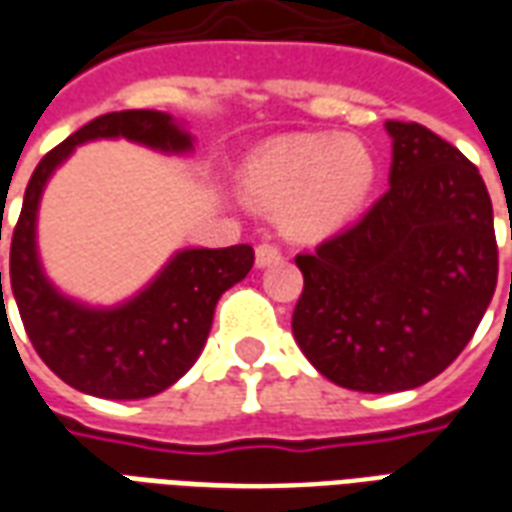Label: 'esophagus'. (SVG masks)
Listing matches in <instances>:
<instances>
[{
  "instance_id": "1",
  "label": "esophagus",
  "mask_w": 512,
  "mask_h": 512,
  "mask_svg": "<svg viewBox=\"0 0 512 512\" xmlns=\"http://www.w3.org/2000/svg\"><path fill=\"white\" fill-rule=\"evenodd\" d=\"M279 257H282V252H279L277 244H271V241H263V244H257L255 263L260 268H266V266H271V263H277Z\"/></svg>"
}]
</instances>
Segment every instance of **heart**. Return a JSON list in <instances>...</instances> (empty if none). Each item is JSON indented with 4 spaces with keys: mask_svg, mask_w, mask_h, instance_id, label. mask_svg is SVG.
Listing matches in <instances>:
<instances>
[{
    "mask_svg": "<svg viewBox=\"0 0 512 512\" xmlns=\"http://www.w3.org/2000/svg\"><path fill=\"white\" fill-rule=\"evenodd\" d=\"M376 175V158L356 136L293 134L249 156L241 186L255 202L285 205V230L312 241L334 233L362 208Z\"/></svg>",
    "mask_w": 512,
    "mask_h": 512,
    "instance_id": "1",
    "label": "heart"
}]
</instances>
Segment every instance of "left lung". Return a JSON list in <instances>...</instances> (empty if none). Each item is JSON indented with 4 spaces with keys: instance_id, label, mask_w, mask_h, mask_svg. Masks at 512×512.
Instances as JSON below:
<instances>
[{
    "instance_id": "obj_1",
    "label": "left lung",
    "mask_w": 512,
    "mask_h": 512,
    "mask_svg": "<svg viewBox=\"0 0 512 512\" xmlns=\"http://www.w3.org/2000/svg\"><path fill=\"white\" fill-rule=\"evenodd\" d=\"M389 189L343 233L296 255L293 337L315 370L356 392L428 384L458 359L499 274L480 172L430 128L386 120Z\"/></svg>"
}]
</instances>
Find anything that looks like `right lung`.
<instances>
[{"mask_svg": "<svg viewBox=\"0 0 512 512\" xmlns=\"http://www.w3.org/2000/svg\"><path fill=\"white\" fill-rule=\"evenodd\" d=\"M115 136L164 153L191 150V136L175 126L172 117L153 109L95 117L49 150L29 178L13 230L10 288L29 340L51 373L87 395L139 400L164 392L197 362L211 332L216 301L249 274L255 249L249 244L183 249L139 296L112 310L84 307L57 293L43 274L35 249L40 194L51 172L71 156L73 147Z\"/></svg>", "mask_w": 512, "mask_h": 512, "instance_id": "add662e5", "label": "right lung"}]
</instances>
